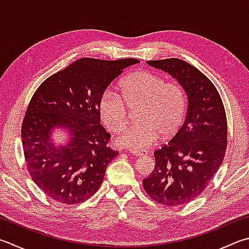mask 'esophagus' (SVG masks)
Listing matches in <instances>:
<instances>
[{
	"label": "esophagus",
	"mask_w": 249,
	"mask_h": 249,
	"mask_svg": "<svg viewBox=\"0 0 249 249\" xmlns=\"http://www.w3.org/2000/svg\"><path fill=\"white\" fill-rule=\"evenodd\" d=\"M130 153L134 155V156H138V157L145 156V155H147L146 151H138V149H130Z\"/></svg>",
	"instance_id": "34e87169"
}]
</instances>
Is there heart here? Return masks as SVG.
I'll return each instance as SVG.
<instances>
[{"label":"heart","instance_id":"obj_1","mask_svg":"<svg viewBox=\"0 0 249 249\" xmlns=\"http://www.w3.org/2000/svg\"><path fill=\"white\" fill-rule=\"evenodd\" d=\"M119 95L106 91L98 101L103 124L111 133H119L129 121V111L135 112L134 124L117 139L121 146L144 149L160 135H175L185 119L187 100L184 89L167 82L160 74L138 70L121 79Z\"/></svg>","mask_w":249,"mask_h":249}]
</instances>
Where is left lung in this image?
Wrapping results in <instances>:
<instances>
[{"mask_svg":"<svg viewBox=\"0 0 249 249\" xmlns=\"http://www.w3.org/2000/svg\"><path fill=\"white\" fill-rule=\"evenodd\" d=\"M147 64L177 79L189 106L175 137L154 152L156 163L143 187L158 204L183 205L203 193L221 166L228 143L226 110L213 83L191 64L179 58Z\"/></svg>","mask_w":249,"mask_h":249,"instance_id":"left-lung-1","label":"left lung"}]
</instances>
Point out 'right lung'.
<instances>
[{
	"label": "right lung",
	"mask_w": 249,
	"mask_h": 249,
	"mask_svg": "<svg viewBox=\"0 0 249 249\" xmlns=\"http://www.w3.org/2000/svg\"><path fill=\"white\" fill-rule=\"evenodd\" d=\"M139 59L84 57L52 74L31 97L21 124L27 169L46 196L74 205L95 194L109 162L119 155L108 146L101 125L98 101L111 81ZM55 126L67 127L71 140L56 148L49 137Z\"/></svg>",
	"instance_id": "add662e5"
}]
</instances>
